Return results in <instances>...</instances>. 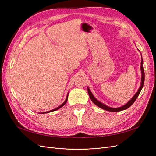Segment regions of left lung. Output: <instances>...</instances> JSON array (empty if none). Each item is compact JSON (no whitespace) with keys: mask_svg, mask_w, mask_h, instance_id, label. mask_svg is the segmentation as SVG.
Wrapping results in <instances>:
<instances>
[{"mask_svg":"<svg viewBox=\"0 0 156 156\" xmlns=\"http://www.w3.org/2000/svg\"><path fill=\"white\" fill-rule=\"evenodd\" d=\"M142 60H141V66H140V69H141V75H142V77H141V83H140V86L138 90V91L136 92V93L133 96V97L132 98L131 100L127 102V103L123 106L120 107H118V108H112V107H108L105 104H103V103H101L100 101H99L97 99H96V98L93 96L92 93L91 92L90 90L89 89V88H87L88 90V95L90 98V100H92V101L96 105H97L98 107H100L103 109L108 111H111V112H119V111H124L127 109V108H129L133 103L135 102V101L136 100V99L137 98V97L139 96V94L141 91V90H142L143 85H144V68H143V58H141Z\"/></svg>","mask_w":156,"mask_h":156,"instance_id":"8db88e82","label":"left lung"}]
</instances>
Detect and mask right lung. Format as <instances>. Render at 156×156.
<instances>
[{
  "mask_svg": "<svg viewBox=\"0 0 156 156\" xmlns=\"http://www.w3.org/2000/svg\"><path fill=\"white\" fill-rule=\"evenodd\" d=\"M68 95H67V97H66V100L64 101V102L62 103V105H60L59 107H56V108H54V109H53V110H51V111H48V112H41L42 114H43V113H48V112H53V111H56V110H58V109H59L60 108H61L62 107H63L66 103V102H67V100H68Z\"/></svg>",
  "mask_w": 156,
  "mask_h": 156,
  "instance_id": "1",
  "label": "right lung"
}]
</instances>
